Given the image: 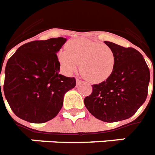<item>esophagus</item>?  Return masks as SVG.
<instances>
[{
    "label": "esophagus",
    "mask_w": 155,
    "mask_h": 155,
    "mask_svg": "<svg viewBox=\"0 0 155 155\" xmlns=\"http://www.w3.org/2000/svg\"><path fill=\"white\" fill-rule=\"evenodd\" d=\"M82 80H79V79H76V84H77V85H79V84H81L82 83Z\"/></svg>",
    "instance_id": "1"
}]
</instances>
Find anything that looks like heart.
<instances>
[{"label":"heart","instance_id":"obj_1","mask_svg":"<svg viewBox=\"0 0 155 155\" xmlns=\"http://www.w3.org/2000/svg\"><path fill=\"white\" fill-rule=\"evenodd\" d=\"M59 60L67 73L80 71L86 80L100 83L110 76L115 65V54L107 45L85 38L74 39L67 44V49L59 53Z\"/></svg>","mask_w":155,"mask_h":155}]
</instances>
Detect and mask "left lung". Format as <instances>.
Wrapping results in <instances>:
<instances>
[{"mask_svg":"<svg viewBox=\"0 0 155 155\" xmlns=\"http://www.w3.org/2000/svg\"><path fill=\"white\" fill-rule=\"evenodd\" d=\"M115 54L114 71L109 78L93 84L84 99L89 112L96 119L113 123L129 119L147 99L150 70L143 55L133 48L104 41Z\"/></svg>","mask_w":155,"mask_h":155,"instance_id":"8db88e82","label":"left lung"}]
</instances>
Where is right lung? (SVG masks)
Listing matches in <instances>:
<instances>
[{
  "mask_svg": "<svg viewBox=\"0 0 155 155\" xmlns=\"http://www.w3.org/2000/svg\"><path fill=\"white\" fill-rule=\"evenodd\" d=\"M66 41L58 37L26 43L8 60L4 93L20 119L33 123L51 120L62 108L65 93L75 87V78L59 74L56 53Z\"/></svg>",
  "mask_w": 155,
  "mask_h": 155,
  "instance_id": "right-lung-1",
  "label": "right lung"
}]
</instances>
